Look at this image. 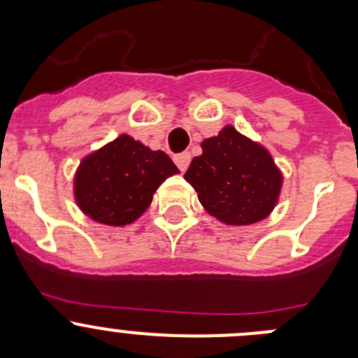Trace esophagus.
I'll use <instances>...</instances> for the list:
<instances>
[{"label":"esophagus","mask_w":358,"mask_h":358,"mask_svg":"<svg viewBox=\"0 0 358 358\" xmlns=\"http://www.w3.org/2000/svg\"><path fill=\"white\" fill-rule=\"evenodd\" d=\"M190 159H192V156H190V152H182V154H176L175 156V164L178 166L180 171H185L187 168H189L190 164Z\"/></svg>","instance_id":"obj_1"}]
</instances>
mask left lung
Instances as JSON below:
<instances>
[{"label":"left lung","instance_id":"obj_1","mask_svg":"<svg viewBox=\"0 0 358 358\" xmlns=\"http://www.w3.org/2000/svg\"><path fill=\"white\" fill-rule=\"evenodd\" d=\"M185 180L206 211L227 225H251L272 213L279 201L282 173L268 150L234 126L201 143Z\"/></svg>","mask_w":358,"mask_h":358}]
</instances>
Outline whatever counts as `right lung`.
Instances as JSON below:
<instances>
[{
	"instance_id": "right-lung-1",
	"label": "right lung",
	"mask_w": 358,
	"mask_h": 358,
	"mask_svg": "<svg viewBox=\"0 0 358 358\" xmlns=\"http://www.w3.org/2000/svg\"><path fill=\"white\" fill-rule=\"evenodd\" d=\"M176 173L168 154L121 135L83 159L74 176V197L95 222L124 227L145 213L159 185Z\"/></svg>"
}]
</instances>
